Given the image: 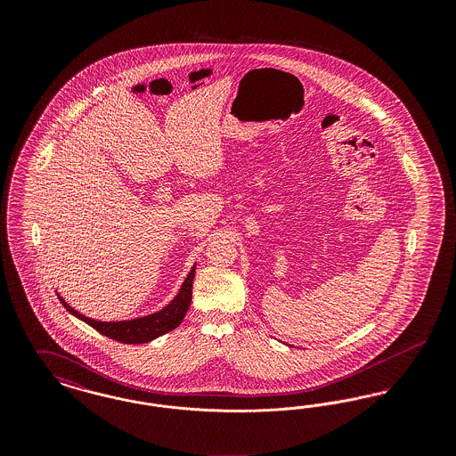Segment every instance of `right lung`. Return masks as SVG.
Segmentation results:
<instances>
[{"label": "right lung", "instance_id": "obj_1", "mask_svg": "<svg viewBox=\"0 0 456 456\" xmlns=\"http://www.w3.org/2000/svg\"><path fill=\"white\" fill-rule=\"evenodd\" d=\"M195 266L188 273L186 281L183 283L179 294L174 297L173 303L166 305L162 311L151 314V316H145V318H138V320H131V322L104 323V322H95V320H90L87 316L80 314L78 311L69 307L61 297H60V301L63 303V305L71 314L84 320L94 330H97L99 333L106 335L116 342H121V344H147L153 338H157V337H160V335H164V333H167V331H171L174 328L181 325V322L186 316V311L191 304Z\"/></svg>", "mask_w": 456, "mask_h": 456}]
</instances>
